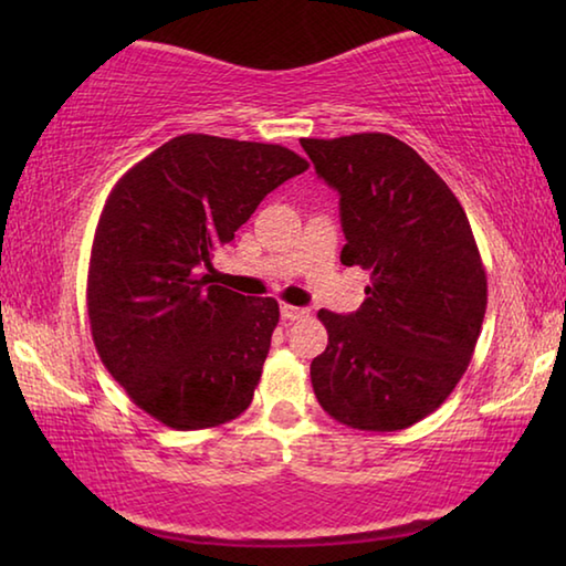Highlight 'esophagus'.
<instances>
[{
  "label": "esophagus",
  "instance_id": "obj_1",
  "mask_svg": "<svg viewBox=\"0 0 566 566\" xmlns=\"http://www.w3.org/2000/svg\"><path fill=\"white\" fill-rule=\"evenodd\" d=\"M280 312H282V319L284 322H300L304 317H310V310H304V306H292V304H280Z\"/></svg>",
  "mask_w": 566,
  "mask_h": 566
}]
</instances>
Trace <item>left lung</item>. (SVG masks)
I'll return each instance as SVG.
<instances>
[{
	"label": "left lung",
	"mask_w": 566,
	"mask_h": 566,
	"mask_svg": "<svg viewBox=\"0 0 566 566\" xmlns=\"http://www.w3.org/2000/svg\"><path fill=\"white\" fill-rule=\"evenodd\" d=\"M339 191L342 264L369 270L352 314L319 310L329 342L310 375L322 409L361 432H397L432 415L472 361L486 272L447 181L391 134L302 139Z\"/></svg>",
	"instance_id": "8db88e82"
}]
</instances>
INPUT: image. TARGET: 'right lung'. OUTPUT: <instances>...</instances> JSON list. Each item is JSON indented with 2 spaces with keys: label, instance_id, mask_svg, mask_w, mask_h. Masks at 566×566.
Returning <instances> with one entry per match:
<instances>
[{
  "label": "right lung",
  "instance_id": "1",
  "mask_svg": "<svg viewBox=\"0 0 566 566\" xmlns=\"http://www.w3.org/2000/svg\"><path fill=\"white\" fill-rule=\"evenodd\" d=\"M306 167L282 145L179 134L112 187L90 256L92 339L165 427H219L252 405L280 304L209 272L262 199Z\"/></svg>",
  "mask_w": 566,
  "mask_h": 566
}]
</instances>
